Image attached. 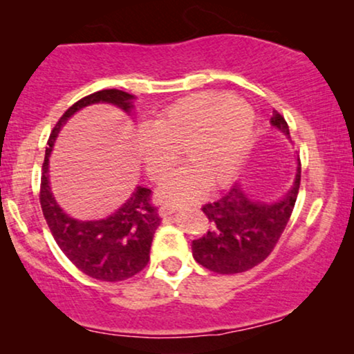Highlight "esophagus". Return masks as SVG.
Returning a JSON list of instances; mask_svg holds the SVG:
<instances>
[{
    "mask_svg": "<svg viewBox=\"0 0 354 354\" xmlns=\"http://www.w3.org/2000/svg\"><path fill=\"white\" fill-rule=\"evenodd\" d=\"M180 209H181V205H171V204H167V205L160 207V215H162V216H168V215L174 214V212H178Z\"/></svg>",
    "mask_w": 354,
    "mask_h": 354,
    "instance_id": "1",
    "label": "esophagus"
}]
</instances>
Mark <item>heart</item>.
<instances>
[{
	"label": "heart",
	"instance_id": "b5f03b06",
	"mask_svg": "<svg viewBox=\"0 0 354 354\" xmlns=\"http://www.w3.org/2000/svg\"><path fill=\"white\" fill-rule=\"evenodd\" d=\"M254 124L252 106L238 95L201 92L165 108L138 138L145 171L162 183L180 162L187 163L160 191L163 201H192L207 183L220 187L236 173Z\"/></svg>",
	"mask_w": 354,
	"mask_h": 354
}]
</instances>
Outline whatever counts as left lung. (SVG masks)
I'll use <instances>...</instances> for the list:
<instances>
[{"label": "left lung", "instance_id": "8db88e82", "mask_svg": "<svg viewBox=\"0 0 354 354\" xmlns=\"http://www.w3.org/2000/svg\"><path fill=\"white\" fill-rule=\"evenodd\" d=\"M270 122L281 133L290 134L288 124L273 110ZM301 185V162L295 186L285 199L275 204L252 202L238 185L220 199L202 205L210 221L207 234L192 241V256L202 267L215 273H241L256 267L270 256L293 214Z\"/></svg>", "mask_w": 354, "mask_h": 354}]
</instances>
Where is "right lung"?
<instances>
[{
	"mask_svg": "<svg viewBox=\"0 0 354 354\" xmlns=\"http://www.w3.org/2000/svg\"><path fill=\"white\" fill-rule=\"evenodd\" d=\"M133 95L118 88H105L71 105L51 131L41 167L40 205L56 244L79 270L102 281L128 280L147 266L155 230L162 223L158 207L152 202V191L139 186L131 199L105 220H74L59 209L51 194L48 157L61 126L75 111L100 102L113 103L129 111L133 108Z\"/></svg>",
	"mask_w": 354,
	"mask_h": 354,
	"instance_id": "add662e5",
	"label": "right lung"
}]
</instances>
